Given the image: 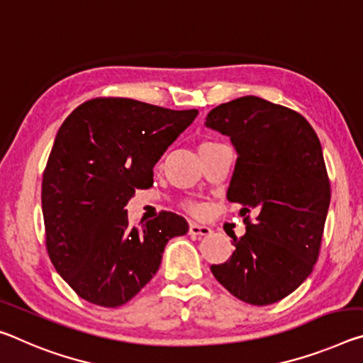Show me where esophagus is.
Here are the masks:
<instances>
[{
  "label": "esophagus",
  "mask_w": 363,
  "mask_h": 363,
  "mask_svg": "<svg viewBox=\"0 0 363 363\" xmlns=\"http://www.w3.org/2000/svg\"><path fill=\"white\" fill-rule=\"evenodd\" d=\"M189 234L197 235V238H202V235L211 234V229L208 226H203V224L191 223V226H189Z\"/></svg>",
  "instance_id": "esophagus-1"
}]
</instances>
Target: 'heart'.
Masks as SVG:
<instances>
[{"mask_svg": "<svg viewBox=\"0 0 363 363\" xmlns=\"http://www.w3.org/2000/svg\"><path fill=\"white\" fill-rule=\"evenodd\" d=\"M211 143H215V142H203L202 145H200V148H203V147H206V145H211ZM200 148H199V150H200ZM184 206H186V210H189L191 213H194V215H200V213L203 211L202 205L194 203V202H187V203H184Z\"/></svg>", "mask_w": 363, "mask_h": 363, "instance_id": "obj_1", "label": "heart"}]
</instances>
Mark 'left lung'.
Instances as JSON below:
<instances>
[{"mask_svg":"<svg viewBox=\"0 0 363 363\" xmlns=\"http://www.w3.org/2000/svg\"><path fill=\"white\" fill-rule=\"evenodd\" d=\"M205 125L238 150L226 195L240 205L247 231L231 235L235 250L211 273L239 301L269 306L294 292L318 260L331 199L318 135L294 109L252 95L213 108Z\"/></svg>","mask_w":363,"mask_h":363,"instance_id":"left-lung-1","label":"left lung"}]
</instances>
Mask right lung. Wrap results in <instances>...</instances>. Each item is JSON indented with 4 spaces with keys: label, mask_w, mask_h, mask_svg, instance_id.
<instances>
[{
    "label": "right lung",
    "mask_w": 363,
    "mask_h": 363,
    "mask_svg": "<svg viewBox=\"0 0 363 363\" xmlns=\"http://www.w3.org/2000/svg\"><path fill=\"white\" fill-rule=\"evenodd\" d=\"M197 114L99 96L57 130L42 181L45 242L84 301L124 306L158 272L168 240L189 231L172 211L130 226L124 206L137 189L153 186V166Z\"/></svg>",
    "instance_id": "1"
}]
</instances>
